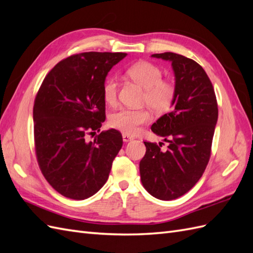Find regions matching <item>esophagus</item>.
<instances>
[{"label": "esophagus", "mask_w": 253, "mask_h": 253, "mask_svg": "<svg viewBox=\"0 0 253 253\" xmlns=\"http://www.w3.org/2000/svg\"><path fill=\"white\" fill-rule=\"evenodd\" d=\"M122 139H124L125 142H128L133 140V137H131L129 135H126V134H122Z\"/></svg>", "instance_id": "obj_1"}]
</instances>
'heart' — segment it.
<instances>
[{"label":"heart","instance_id":"heart-1","mask_svg":"<svg viewBox=\"0 0 253 253\" xmlns=\"http://www.w3.org/2000/svg\"><path fill=\"white\" fill-rule=\"evenodd\" d=\"M127 76L145 89L144 102L153 110L165 112L170 108L175 97V86L169 81L162 80L163 73L156 65L149 62H138L129 66ZM103 98L106 103L114 104L117 100L118 80L109 77L104 81ZM151 120V114L147 109H121L112 114L110 125L126 135H136L141 126Z\"/></svg>","mask_w":253,"mask_h":253}]
</instances>
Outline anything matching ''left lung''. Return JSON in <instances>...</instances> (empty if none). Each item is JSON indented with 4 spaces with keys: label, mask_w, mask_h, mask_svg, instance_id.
<instances>
[{
    "label": "left lung",
    "mask_w": 253,
    "mask_h": 253,
    "mask_svg": "<svg viewBox=\"0 0 253 253\" xmlns=\"http://www.w3.org/2000/svg\"><path fill=\"white\" fill-rule=\"evenodd\" d=\"M170 61L175 76L173 109L152 125L153 133L169 142L160 151L155 142L147 148L139 171L143 187L158 200H175L193 188L209 163L218 109L212 83L194 60L178 53H154Z\"/></svg>",
    "instance_id": "left-lung-1"
}]
</instances>
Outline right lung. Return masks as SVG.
Masks as SVG:
<instances>
[{"label":"right lung","mask_w":253,"mask_h":253,"mask_svg":"<svg viewBox=\"0 0 253 253\" xmlns=\"http://www.w3.org/2000/svg\"><path fill=\"white\" fill-rule=\"evenodd\" d=\"M126 52H83L59 62L47 74L34 105L36 154L42 174L57 192L85 200L106 182L122 147L115 128L94 141L105 120L103 84Z\"/></svg>","instance_id":"add662e5"}]
</instances>
